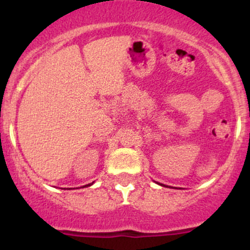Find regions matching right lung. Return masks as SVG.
<instances>
[{"instance_id":"obj_1","label":"right lung","mask_w":250,"mask_h":250,"mask_svg":"<svg viewBox=\"0 0 250 250\" xmlns=\"http://www.w3.org/2000/svg\"><path fill=\"white\" fill-rule=\"evenodd\" d=\"M94 183V182H93ZM93 183H89V185H87V187H89V186H91V185H93ZM84 187H85V186H84Z\"/></svg>"}]
</instances>
